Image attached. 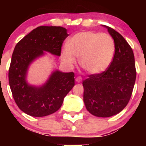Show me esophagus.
<instances>
[{"label": "esophagus", "mask_w": 146, "mask_h": 146, "mask_svg": "<svg viewBox=\"0 0 146 146\" xmlns=\"http://www.w3.org/2000/svg\"><path fill=\"white\" fill-rule=\"evenodd\" d=\"M75 81H76L77 82H78V83L81 82L82 81V78L81 76H78V77H77L76 79H75Z\"/></svg>", "instance_id": "esophagus-1"}]
</instances>
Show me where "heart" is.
I'll return each mask as SVG.
<instances>
[{
    "label": "heart",
    "mask_w": 146,
    "mask_h": 146,
    "mask_svg": "<svg viewBox=\"0 0 146 146\" xmlns=\"http://www.w3.org/2000/svg\"><path fill=\"white\" fill-rule=\"evenodd\" d=\"M115 53V41L106 33L83 31L72 36L67 48L62 51V60L68 65L76 62L75 58L86 72L100 74L107 69L113 61Z\"/></svg>",
    "instance_id": "obj_1"
}]
</instances>
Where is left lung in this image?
I'll return each mask as SVG.
<instances>
[{
  "label": "left lung",
  "mask_w": 146,
  "mask_h": 146,
  "mask_svg": "<svg viewBox=\"0 0 146 146\" xmlns=\"http://www.w3.org/2000/svg\"><path fill=\"white\" fill-rule=\"evenodd\" d=\"M113 38L115 56L109 67L84 80V102L94 116L109 117L126 106L136 80L135 56L130 45L115 29L104 26Z\"/></svg>",
  "instance_id": "left-lung-1"
}]
</instances>
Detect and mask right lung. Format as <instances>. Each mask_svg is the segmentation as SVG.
Segmentation results:
<instances>
[{
  "label": "right lung",
  "instance_id": "1",
  "mask_svg": "<svg viewBox=\"0 0 146 146\" xmlns=\"http://www.w3.org/2000/svg\"><path fill=\"white\" fill-rule=\"evenodd\" d=\"M62 27L40 26L25 36L15 46L9 69V83L18 108L32 117H44L60 109L64 98L75 85L73 72L56 70L40 86L30 85L27 75L31 63L45 52L60 56L68 36Z\"/></svg>",
  "mask_w": 146,
  "mask_h": 146
}]
</instances>
